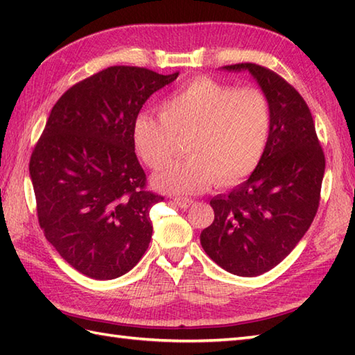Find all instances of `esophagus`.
Instances as JSON below:
<instances>
[{"label":"esophagus","instance_id":"esophagus-1","mask_svg":"<svg viewBox=\"0 0 355 355\" xmlns=\"http://www.w3.org/2000/svg\"><path fill=\"white\" fill-rule=\"evenodd\" d=\"M172 201L175 202V205H177L178 207H182V209L191 207V206H192V202H193L191 198H173Z\"/></svg>","mask_w":355,"mask_h":355}]
</instances>
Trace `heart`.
<instances>
[{"label":"heart","mask_w":355,"mask_h":355,"mask_svg":"<svg viewBox=\"0 0 355 355\" xmlns=\"http://www.w3.org/2000/svg\"><path fill=\"white\" fill-rule=\"evenodd\" d=\"M162 117L141 111L132 120L135 153L150 169L172 157L175 137H184V162L171 163L153 177L155 189L172 195L207 191L214 182L233 186L259 164L270 130L268 102L254 88L236 89L197 78L169 94Z\"/></svg>","instance_id":"obj_1"}]
</instances>
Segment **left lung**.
Here are the masks:
<instances>
[{"instance_id":"obj_1","label":"left lung","mask_w":355,"mask_h":355,"mask_svg":"<svg viewBox=\"0 0 355 355\" xmlns=\"http://www.w3.org/2000/svg\"><path fill=\"white\" fill-rule=\"evenodd\" d=\"M223 70L250 73L268 102L270 130L252 175L210 200L215 220L200 241L221 268L253 277L284 261L310 229L319 207L325 155L310 108L288 82L248 62Z\"/></svg>"}]
</instances>
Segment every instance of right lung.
<instances>
[{
    "label": "right lung",
    "mask_w": 355,
    "mask_h": 355,
    "mask_svg": "<svg viewBox=\"0 0 355 355\" xmlns=\"http://www.w3.org/2000/svg\"><path fill=\"white\" fill-rule=\"evenodd\" d=\"M178 73L108 67L73 85L53 107L30 158L37 220L56 252L88 277L128 273L153 236L131 126L143 103Z\"/></svg>",
    "instance_id": "1"
}]
</instances>
